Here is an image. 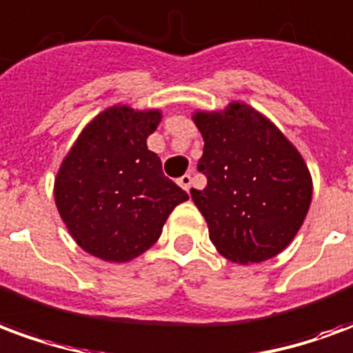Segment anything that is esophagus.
<instances>
[{
  "label": "esophagus",
  "instance_id": "1",
  "mask_svg": "<svg viewBox=\"0 0 353 353\" xmlns=\"http://www.w3.org/2000/svg\"><path fill=\"white\" fill-rule=\"evenodd\" d=\"M177 183H179V187H183L185 191L189 192V189H191V183H192L191 174H185V176L179 177V179H177Z\"/></svg>",
  "mask_w": 353,
  "mask_h": 353
}]
</instances>
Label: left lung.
<instances>
[{
    "mask_svg": "<svg viewBox=\"0 0 353 353\" xmlns=\"http://www.w3.org/2000/svg\"><path fill=\"white\" fill-rule=\"evenodd\" d=\"M204 138L199 172L208 179L191 196L210 240L227 259L261 263L285 250L312 200L303 157L268 119L245 103L192 117Z\"/></svg>",
    "mask_w": 353,
    "mask_h": 353,
    "instance_id": "8db88e82",
    "label": "left lung"
}]
</instances>
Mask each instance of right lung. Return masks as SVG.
<instances>
[{
  "label": "right lung",
  "instance_id": "add662e5",
  "mask_svg": "<svg viewBox=\"0 0 353 353\" xmlns=\"http://www.w3.org/2000/svg\"><path fill=\"white\" fill-rule=\"evenodd\" d=\"M159 111L105 109L81 132L60 166L54 200L77 244L94 257L126 263L159 240L172 210L189 194L164 176L147 149Z\"/></svg>",
  "mask_w": 353,
  "mask_h": 353
}]
</instances>
